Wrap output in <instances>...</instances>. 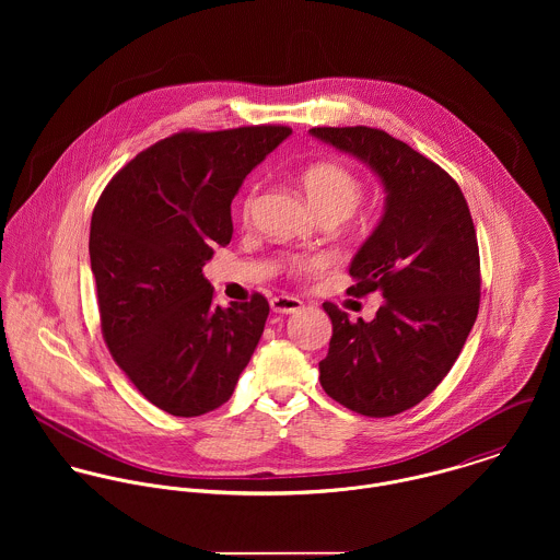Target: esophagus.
<instances>
[{"label": "esophagus", "mask_w": 560, "mask_h": 560, "mask_svg": "<svg viewBox=\"0 0 560 560\" xmlns=\"http://www.w3.org/2000/svg\"><path fill=\"white\" fill-rule=\"evenodd\" d=\"M271 311L278 315H291L302 311V300L293 298V295H276L271 300Z\"/></svg>", "instance_id": "obj_1"}]
</instances>
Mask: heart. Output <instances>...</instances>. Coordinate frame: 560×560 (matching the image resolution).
Wrapping results in <instances>:
<instances>
[{
    "label": "heart",
    "mask_w": 560,
    "mask_h": 560,
    "mask_svg": "<svg viewBox=\"0 0 560 560\" xmlns=\"http://www.w3.org/2000/svg\"><path fill=\"white\" fill-rule=\"evenodd\" d=\"M302 185H304L308 200L319 211L320 218L323 215L347 218L358 209V205L364 198L362 178L338 161H317V163L308 165L302 174ZM256 200H258V187L254 185L241 202V213L245 220L252 215ZM315 265H317L315 258L300 256L289 262V273L304 276Z\"/></svg>",
    "instance_id": "heart-1"
}]
</instances>
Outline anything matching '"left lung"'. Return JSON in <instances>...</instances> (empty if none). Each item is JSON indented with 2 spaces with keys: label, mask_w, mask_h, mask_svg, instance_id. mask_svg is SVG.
<instances>
[{
  "label": "left lung",
  "mask_w": 560,
  "mask_h": 560,
  "mask_svg": "<svg viewBox=\"0 0 560 560\" xmlns=\"http://www.w3.org/2000/svg\"><path fill=\"white\" fill-rule=\"evenodd\" d=\"M315 138L371 165L386 187V213L353 256L347 293H380L371 323L336 304L323 390L347 409L388 418L429 397L448 375L479 315L475 222L457 180L382 129L315 127Z\"/></svg>",
  "instance_id": "1"
}]
</instances>
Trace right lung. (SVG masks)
<instances>
[{
  "instance_id": "add662e5",
  "label": "right lung",
  "mask_w": 560,
  "mask_h": 560,
  "mask_svg": "<svg viewBox=\"0 0 560 560\" xmlns=\"http://www.w3.org/2000/svg\"><path fill=\"white\" fill-rule=\"evenodd\" d=\"M289 133L185 129L136 155L98 196L88 249L103 340L144 399L172 416L231 399L260 340L265 295L222 308L202 267L233 240L243 178Z\"/></svg>"
}]
</instances>
